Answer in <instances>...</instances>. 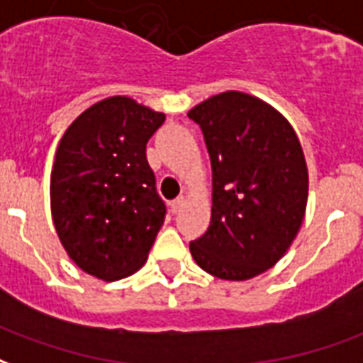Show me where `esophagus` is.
Here are the masks:
<instances>
[{
	"label": "esophagus",
	"instance_id": "1",
	"mask_svg": "<svg viewBox=\"0 0 363 363\" xmlns=\"http://www.w3.org/2000/svg\"><path fill=\"white\" fill-rule=\"evenodd\" d=\"M182 206H184V198H177V200H173V202H171V211H173V213H177V211H181V208Z\"/></svg>",
	"mask_w": 363,
	"mask_h": 363
}]
</instances>
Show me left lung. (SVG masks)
I'll return each instance as SVG.
<instances>
[{"label":"left lung","mask_w":363,"mask_h":363,"mask_svg":"<svg viewBox=\"0 0 363 363\" xmlns=\"http://www.w3.org/2000/svg\"><path fill=\"white\" fill-rule=\"evenodd\" d=\"M213 173L211 221L190 254L209 275L246 281L284 256L304 221L308 167L289 121L244 92L190 109Z\"/></svg>","instance_id":"obj_1"}]
</instances>
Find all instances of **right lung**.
<instances>
[{
    "label": "right lung",
    "instance_id": "add662e5",
    "mask_svg": "<svg viewBox=\"0 0 363 363\" xmlns=\"http://www.w3.org/2000/svg\"><path fill=\"white\" fill-rule=\"evenodd\" d=\"M163 121V113L113 96L80 113L59 142L50 184L53 225L72 262L101 281L140 269L165 221L146 157Z\"/></svg>",
    "mask_w": 363,
    "mask_h": 363
}]
</instances>
